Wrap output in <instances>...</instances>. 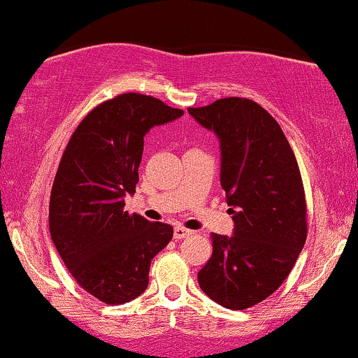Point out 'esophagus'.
<instances>
[{"mask_svg":"<svg viewBox=\"0 0 358 358\" xmlns=\"http://www.w3.org/2000/svg\"><path fill=\"white\" fill-rule=\"evenodd\" d=\"M192 235V231L188 230V228H185V227H175V230H173V236L176 240H182V238H187V236H190Z\"/></svg>","mask_w":358,"mask_h":358,"instance_id":"34e87169","label":"esophagus"}]
</instances>
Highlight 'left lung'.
I'll return each instance as SVG.
<instances>
[{
	"label": "left lung",
	"mask_w": 358,
	"mask_h": 358,
	"mask_svg": "<svg viewBox=\"0 0 358 358\" xmlns=\"http://www.w3.org/2000/svg\"><path fill=\"white\" fill-rule=\"evenodd\" d=\"M220 138L222 188L235 234H212L198 283L230 310L260 303L282 285L307 240V201L295 153L277 120L248 98L188 108Z\"/></svg>",
	"instance_id": "left-lung-1"
}]
</instances>
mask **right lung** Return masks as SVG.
<instances>
[{
  "mask_svg": "<svg viewBox=\"0 0 358 358\" xmlns=\"http://www.w3.org/2000/svg\"><path fill=\"white\" fill-rule=\"evenodd\" d=\"M183 110L155 96L122 93L100 103L64 148L50 198V234L68 272L90 295L120 305L148 287L152 258L173 228L124 212L135 193L143 136Z\"/></svg>",
  "mask_w": 358,
  "mask_h": 358,
  "instance_id": "1",
  "label": "right lung"
}]
</instances>
